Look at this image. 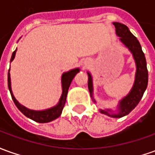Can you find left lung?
Wrapping results in <instances>:
<instances>
[{
    "instance_id": "left-lung-1",
    "label": "left lung",
    "mask_w": 155,
    "mask_h": 155,
    "mask_svg": "<svg viewBox=\"0 0 155 155\" xmlns=\"http://www.w3.org/2000/svg\"><path fill=\"white\" fill-rule=\"evenodd\" d=\"M116 28V33L117 36L120 37V41L133 54V58L136 63V75H135V82L133 84V88L129 92L127 95L124 97L119 102L118 111L116 113L109 110H100V113L107 115L114 118H120L122 116L128 115L133 109L136 107L142 97L144 94L145 90L148 86V80H149V74L147 69V62L145 59L144 53L142 51V47L136 37L130 32L127 27L120 23V22H113ZM88 90L90 93V96L93 98V79L91 74L88 72ZM94 102L95 100L93 99Z\"/></svg>"
}]
</instances>
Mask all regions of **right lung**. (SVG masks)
<instances>
[{
  "instance_id": "1",
  "label": "right lung",
  "mask_w": 155,
  "mask_h": 155,
  "mask_svg": "<svg viewBox=\"0 0 155 155\" xmlns=\"http://www.w3.org/2000/svg\"><path fill=\"white\" fill-rule=\"evenodd\" d=\"M16 51L17 49L13 51L12 57H11V61H12L14 59L15 55H16ZM10 68L8 71V76H7V83H8V88L11 93V95L12 98V100L16 104V106L18 107L20 111L22 112L24 116L30 118L32 120H34L36 122H39V123H46V122H50L51 120H55L56 118H58L61 112L63 110L64 105L66 103V100H67V92H68V88L70 87L71 81L73 79V78L75 77L76 74L79 71V68H75L72 69L71 71H67V72H64L62 76H61V86H62V94L61 96L58 104L55 106L52 107V108L47 109V110H29V109L26 108L25 106H23L21 104H19V102L15 99L14 95L12 91V88H11V78H10Z\"/></svg>"
}]
</instances>
